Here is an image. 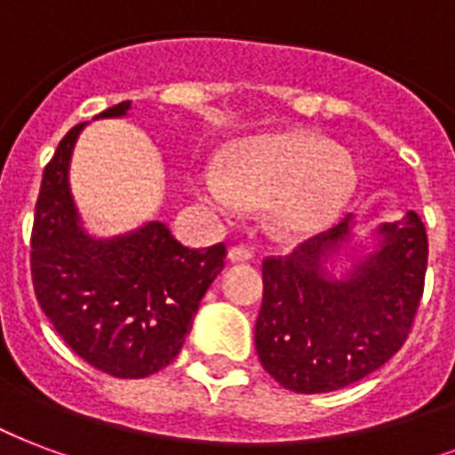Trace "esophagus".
<instances>
[{
    "label": "esophagus",
    "mask_w": 455,
    "mask_h": 455,
    "mask_svg": "<svg viewBox=\"0 0 455 455\" xmlns=\"http://www.w3.org/2000/svg\"><path fill=\"white\" fill-rule=\"evenodd\" d=\"M228 259H230L232 264H244V261H251V259H254V251L249 247H230Z\"/></svg>",
    "instance_id": "34e87169"
}]
</instances>
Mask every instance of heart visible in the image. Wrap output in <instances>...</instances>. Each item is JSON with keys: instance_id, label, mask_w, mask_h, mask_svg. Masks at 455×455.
<instances>
[{"instance_id": "b5f03b06", "label": "heart", "mask_w": 455, "mask_h": 455, "mask_svg": "<svg viewBox=\"0 0 455 455\" xmlns=\"http://www.w3.org/2000/svg\"><path fill=\"white\" fill-rule=\"evenodd\" d=\"M357 182L350 150L309 132H283L237 143L223 170L199 167L191 189L213 213L235 215L264 204L268 220L283 235H312L333 223Z\"/></svg>"}]
</instances>
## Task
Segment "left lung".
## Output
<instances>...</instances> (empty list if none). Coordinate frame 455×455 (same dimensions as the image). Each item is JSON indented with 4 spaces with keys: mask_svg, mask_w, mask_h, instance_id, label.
<instances>
[{
    "mask_svg": "<svg viewBox=\"0 0 455 455\" xmlns=\"http://www.w3.org/2000/svg\"><path fill=\"white\" fill-rule=\"evenodd\" d=\"M425 271L415 211L364 232L347 213L285 259H266L254 331L264 370L295 394L338 391L377 371L408 338Z\"/></svg>",
    "mask_w": 455,
    "mask_h": 455,
    "instance_id": "8db88e82",
    "label": "left lung"
}]
</instances>
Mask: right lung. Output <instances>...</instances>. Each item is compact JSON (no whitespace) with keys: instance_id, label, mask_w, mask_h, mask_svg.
<instances>
[{"instance_id":"obj_1","label":"right lung","mask_w":455,"mask_h":455,"mask_svg":"<svg viewBox=\"0 0 455 455\" xmlns=\"http://www.w3.org/2000/svg\"><path fill=\"white\" fill-rule=\"evenodd\" d=\"M132 102L93 119H119ZM88 122L64 136L47 163L30 237V273L40 309L71 350L95 370L143 379L175 360L215 275L225 244L189 249L160 220L98 237L71 194L74 148Z\"/></svg>"}]
</instances>
